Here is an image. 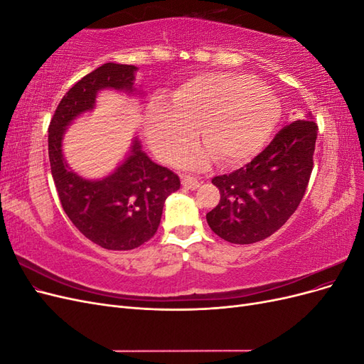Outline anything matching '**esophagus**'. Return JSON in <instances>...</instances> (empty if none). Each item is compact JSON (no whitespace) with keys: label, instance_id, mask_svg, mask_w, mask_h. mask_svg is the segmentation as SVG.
Instances as JSON below:
<instances>
[{"label":"esophagus","instance_id":"obj_1","mask_svg":"<svg viewBox=\"0 0 364 364\" xmlns=\"http://www.w3.org/2000/svg\"><path fill=\"white\" fill-rule=\"evenodd\" d=\"M182 185L185 186V188H188V190H196V188H199L200 182L197 181L196 178H193V176L183 174V176H182Z\"/></svg>","mask_w":364,"mask_h":364}]
</instances>
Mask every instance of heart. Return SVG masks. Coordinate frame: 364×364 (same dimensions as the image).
Instances as JSON below:
<instances>
[{
    "label": "heart",
    "instance_id": "1",
    "mask_svg": "<svg viewBox=\"0 0 364 364\" xmlns=\"http://www.w3.org/2000/svg\"><path fill=\"white\" fill-rule=\"evenodd\" d=\"M269 87L247 75L213 74L182 85L149 115L146 134L155 155L173 161L188 149L199 127L205 149L186 151L179 164L205 168L214 158L235 165L252 158L279 118Z\"/></svg>",
    "mask_w": 364,
    "mask_h": 364
}]
</instances>
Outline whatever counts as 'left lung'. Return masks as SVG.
Wrapping results in <instances>:
<instances>
[{"instance_id":"obj_1","label":"left lung","mask_w":364,"mask_h":364,"mask_svg":"<svg viewBox=\"0 0 364 364\" xmlns=\"http://www.w3.org/2000/svg\"><path fill=\"white\" fill-rule=\"evenodd\" d=\"M311 117L284 126L245 167L213 178L220 202L206 222L220 238L234 245L257 243L291 217L313 171L317 124Z\"/></svg>"}]
</instances>
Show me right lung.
I'll use <instances>...</instances> for the list:
<instances>
[{"mask_svg":"<svg viewBox=\"0 0 364 364\" xmlns=\"http://www.w3.org/2000/svg\"><path fill=\"white\" fill-rule=\"evenodd\" d=\"M135 71L134 65L105 63L85 75L63 95L48 127L51 174L63 211L87 240L107 250H130L149 241L159 228L165 199L181 188L179 176L153 162L136 138L127 159L100 181L75 174L63 159L67 126L94 109L98 91L134 92Z\"/></svg>","mask_w":364,"mask_h":364,"instance_id":"1","label":"right lung"}]
</instances>
